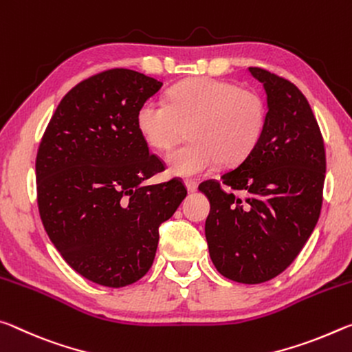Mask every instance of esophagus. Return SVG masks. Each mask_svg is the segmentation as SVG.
Wrapping results in <instances>:
<instances>
[{
	"label": "esophagus",
	"mask_w": 352,
	"mask_h": 352,
	"mask_svg": "<svg viewBox=\"0 0 352 352\" xmlns=\"http://www.w3.org/2000/svg\"><path fill=\"white\" fill-rule=\"evenodd\" d=\"M186 187H187L190 193H193V192H197V190H198V184L195 181H186Z\"/></svg>",
	"instance_id": "1"
}]
</instances>
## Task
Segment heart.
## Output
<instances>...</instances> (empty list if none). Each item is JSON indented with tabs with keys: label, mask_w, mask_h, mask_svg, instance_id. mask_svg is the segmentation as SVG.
I'll return each mask as SVG.
<instances>
[{
	"label": "heart",
	"mask_w": 352,
	"mask_h": 352,
	"mask_svg": "<svg viewBox=\"0 0 352 352\" xmlns=\"http://www.w3.org/2000/svg\"><path fill=\"white\" fill-rule=\"evenodd\" d=\"M170 102L151 98L137 112V128L160 151L179 140L184 126L192 142L166 155L171 175L195 177L220 162L239 164L257 146L267 123L262 96L217 78H192L170 90Z\"/></svg>",
	"instance_id": "obj_1"
}]
</instances>
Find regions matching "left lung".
<instances>
[{"label":"left lung","mask_w":352,"mask_h":352,"mask_svg":"<svg viewBox=\"0 0 352 352\" xmlns=\"http://www.w3.org/2000/svg\"><path fill=\"white\" fill-rule=\"evenodd\" d=\"M248 72L267 94L263 134L221 182L206 181L199 190L210 203L206 240L215 268L230 280L261 284L284 272L314 232L322 204L326 153L301 90L263 68Z\"/></svg>","instance_id":"1"}]
</instances>
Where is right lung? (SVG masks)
<instances>
[{"label":"right lung","mask_w":352,"mask_h":352,"mask_svg":"<svg viewBox=\"0 0 352 352\" xmlns=\"http://www.w3.org/2000/svg\"><path fill=\"white\" fill-rule=\"evenodd\" d=\"M162 85L126 68L98 73L62 98L40 142V218L63 261L95 284L143 278L159 226L187 197L179 179L142 184L164 164L149 154L137 112Z\"/></svg>","instance_id":"obj_1"}]
</instances>
